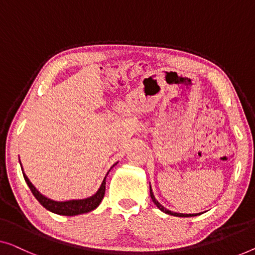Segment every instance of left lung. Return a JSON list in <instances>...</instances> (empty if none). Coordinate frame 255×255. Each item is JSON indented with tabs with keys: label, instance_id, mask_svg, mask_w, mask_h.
I'll return each mask as SVG.
<instances>
[{
	"label": "left lung",
	"instance_id": "obj_1",
	"mask_svg": "<svg viewBox=\"0 0 255 255\" xmlns=\"http://www.w3.org/2000/svg\"><path fill=\"white\" fill-rule=\"evenodd\" d=\"M149 191H150V198H152V200L155 205H156V207L162 210V212L165 213V214H169V215H173V216H178V217H190V216H197V215H200V214H182V213H173L171 210H168L167 208H164L163 206H162L160 202H158L156 199H155L153 192H152V187H149Z\"/></svg>",
	"mask_w": 255,
	"mask_h": 255
}]
</instances>
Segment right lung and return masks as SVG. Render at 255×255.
Listing matches in <instances>:
<instances>
[{"mask_svg": "<svg viewBox=\"0 0 255 255\" xmlns=\"http://www.w3.org/2000/svg\"><path fill=\"white\" fill-rule=\"evenodd\" d=\"M108 173H107L105 179H103L100 189H99V191L94 195H92V197L86 198V199H82V200H69V201H55V200H51V199H48L35 189L34 185L29 182L27 176L25 175L24 172H23V176L25 178V182L27 183L29 190L32 191L33 195H34L36 200H38L46 209L50 210V212H53L55 214H58V215L75 216V215H79V214L92 212V210L97 208L98 206L101 204L102 199L105 197L106 178L107 176H108Z\"/></svg>", "mask_w": 255, "mask_h": 255, "instance_id": "1", "label": "right lung"}]
</instances>
